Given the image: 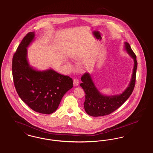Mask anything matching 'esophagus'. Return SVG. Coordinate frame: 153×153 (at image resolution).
Returning a JSON list of instances; mask_svg holds the SVG:
<instances>
[{
  "label": "esophagus",
  "instance_id": "34e87169",
  "mask_svg": "<svg viewBox=\"0 0 153 153\" xmlns=\"http://www.w3.org/2000/svg\"><path fill=\"white\" fill-rule=\"evenodd\" d=\"M79 80L78 79H76V78H75L74 79V85L75 86H78V85H79Z\"/></svg>",
  "mask_w": 153,
  "mask_h": 153
}]
</instances>
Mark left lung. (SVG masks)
<instances>
[{
  "instance_id": "8db88e82",
  "label": "left lung",
  "mask_w": 153,
  "mask_h": 153,
  "mask_svg": "<svg viewBox=\"0 0 153 153\" xmlns=\"http://www.w3.org/2000/svg\"><path fill=\"white\" fill-rule=\"evenodd\" d=\"M124 44L126 51L134 59V66L128 86L121 94L111 96L103 95L97 88L89 73H85L81 77L82 83L80 86L86 94L84 108L86 112L90 116L98 117L113 112L126 101L134 90L137 65V56L128 43L125 42Z\"/></svg>"
}]
</instances>
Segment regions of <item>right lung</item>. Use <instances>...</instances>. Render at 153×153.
I'll list each match as a JSON object with an SVG mask.
<instances>
[{"instance_id":"add662e5","label":"right lung","mask_w":153,"mask_h":153,"mask_svg":"<svg viewBox=\"0 0 153 153\" xmlns=\"http://www.w3.org/2000/svg\"><path fill=\"white\" fill-rule=\"evenodd\" d=\"M34 37V32L28 33L13 56L14 83L18 96L32 110L51 114L56 110L63 96L73 88V79L52 69L37 71L30 66L27 48Z\"/></svg>"}]
</instances>
